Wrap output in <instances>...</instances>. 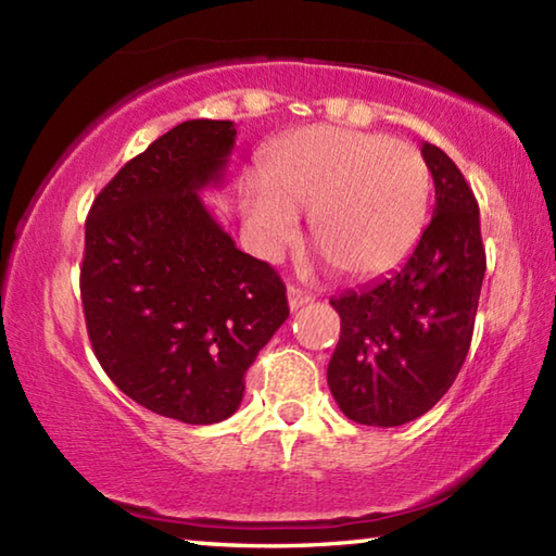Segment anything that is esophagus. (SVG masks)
Instances as JSON below:
<instances>
[{
    "label": "esophagus",
    "mask_w": 556,
    "mask_h": 556,
    "mask_svg": "<svg viewBox=\"0 0 556 556\" xmlns=\"http://www.w3.org/2000/svg\"><path fill=\"white\" fill-rule=\"evenodd\" d=\"M287 299H289V308H291V312H296V308L308 304V301H312L314 296L306 294V291L296 289V287H289V289H287Z\"/></svg>",
    "instance_id": "esophagus-1"
}]
</instances>
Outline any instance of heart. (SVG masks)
Returning a JSON list of instances; mask_svg holds the SVG:
<instances>
[{
    "label": "heart",
    "instance_id": "b5f03b06",
    "mask_svg": "<svg viewBox=\"0 0 556 556\" xmlns=\"http://www.w3.org/2000/svg\"><path fill=\"white\" fill-rule=\"evenodd\" d=\"M425 156L384 135L314 125L267 149L262 178L242 188V215L262 255L296 238V211L312 213V240L351 279L400 267L429 213Z\"/></svg>",
    "mask_w": 556,
    "mask_h": 556
}]
</instances>
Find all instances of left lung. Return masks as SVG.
I'll use <instances>...</instances> for the list:
<instances>
[{"mask_svg":"<svg viewBox=\"0 0 556 556\" xmlns=\"http://www.w3.org/2000/svg\"><path fill=\"white\" fill-rule=\"evenodd\" d=\"M437 205L407 262L331 299L341 338L328 388L348 419L400 427L444 397L464 365L485 275L476 195L434 144L421 147Z\"/></svg>","mask_w":556,"mask_h":556,"instance_id":"1","label":"left lung"}]
</instances>
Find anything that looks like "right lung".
I'll return each instance as SVG.
<instances>
[{
  "instance_id": "obj_1",
  "label": "right lung",
  "mask_w": 556,
  "mask_h": 556,
  "mask_svg": "<svg viewBox=\"0 0 556 556\" xmlns=\"http://www.w3.org/2000/svg\"><path fill=\"white\" fill-rule=\"evenodd\" d=\"M238 129L188 119L102 188L86 220L80 299L102 370L184 425L238 412L244 372L287 321V287L244 255L201 201L220 186Z\"/></svg>"
}]
</instances>
